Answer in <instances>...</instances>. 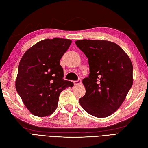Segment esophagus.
Returning a JSON list of instances; mask_svg holds the SVG:
<instances>
[{
  "mask_svg": "<svg viewBox=\"0 0 148 148\" xmlns=\"http://www.w3.org/2000/svg\"><path fill=\"white\" fill-rule=\"evenodd\" d=\"M74 85H78V84H81V79H78L77 81H74Z\"/></svg>",
  "mask_w": 148,
  "mask_h": 148,
  "instance_id": "1",
  "label": "esophagus"
}]
</instances>
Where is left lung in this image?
Listing matches in <instances>:
<instances>
[{"instance_id":"1","label":"left lung","mask_w":148,"mask_h":148,"mask_svg":"<svg viewBox=\"0 0 148 148\" xmlns=\"http://www.w3.org/2000/svg\"><path fill=\"white\" fill-rule=\"evenodd\" d=\"M76 46L88 59L90 74L83 83L86 93L79 99L83 109L97 118L117 111L133 84V66L128 56L114 42L79 40Z\"/></svg>"}]
</instances>
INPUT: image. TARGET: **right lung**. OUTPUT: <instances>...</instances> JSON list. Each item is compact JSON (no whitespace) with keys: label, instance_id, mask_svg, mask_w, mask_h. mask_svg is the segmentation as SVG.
I'll return each instance as SVG.
<instances>
[{"label":"right lung","instance_id":"1","mask_svg":"<svg viewBox=\"0 0 148 148\" xmlns=\"http://www.w3.org/2000/svg\"><path fill=\"white\" fill-rule=\"evenodd\" d=\"M72 41L46 39L25 53L18 66L16 89L34 115L49 116L57 108L60 94L74 83L64 80L60 61Z\"/></svg>","mask_w":148,"mask_h":148}]
</instances>
